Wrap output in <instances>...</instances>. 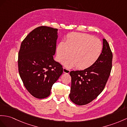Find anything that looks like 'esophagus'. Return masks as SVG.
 <instances>
[{
    "label": "esophagus",
    "instance_id": "obj_1",
    "mask_svg": "<svg viewBox=\"0 0 127 127\" xmlns=\"http://www.w3.org/2000/svg\"><path fill=\"white\" fill-rule=\"evenodd\" d=\"M63 71H64V73H66V74H68L70 72V70L67 69L65 67L63 68Z\"/></svg>",
    "mask_w": 127,
    "mask_h": 127
}]
</instances>
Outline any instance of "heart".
<instances>
[{
    "instance_id": "b5f03b06",
    "label": "heart",
    "mask_w": 127,
    "mask_h": 127,
    "mask_svg": "<svg viewBox=\"0 0 127 127\" xmlns=\"http://www.w3.org/2000/svg\"><path fill=\"white\" fill-rule=\"evenodd\" d=\"M103 50L101 40L87 33L73 32L67 34L64 42H61L57 49V59L68 68L76 66L79 69H86L95 64Z\"/></svg>"
}]
</instances>
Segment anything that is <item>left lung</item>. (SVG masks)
Masks as SVG:
<instances>
[{
    "instance_id": "8db88e82",
    "label": "left lung",
    "mask_w": 127,
    "mask_h": 127,
    "mask_svg": "<svg viewBox=\"0 0 127 127\" xmlns=\"http://www.w3.org/2000/svg\"><path fill=\"white\" fill-rule=\"evenodd\" d=\"M113 53L107 40L103 39V50L95 64L82 70L71 71L69 98L79 106L87 104L103 91L112 68Z\"/></svg>"
}]
</instances>
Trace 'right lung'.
Segmentation results:
<instances>
[{
    "label": "right lung",
    "mask_w": 127,
    "mask_h": 127,
    "mask_svg": "<svg viewBox=\"0 0 127 127\" xmlns=\"http://www.w3.org/2000/svg\"><path fill=\"white\" fill-rule=\"evenodd\" d=\"M57 29L39 26L24 39L18 53V70L24 85L33 96L44 98L63 73L53 59L58 38Z\"/></svg>",
    "instance_id": "1"
}]
</instances>
